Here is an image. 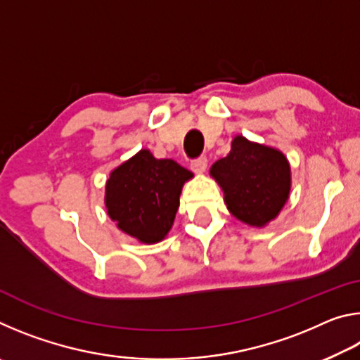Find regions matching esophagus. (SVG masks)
Instances as JSON below:
<instances>
[{"instance_id": "34e87169", "label": "esophagus", "mask_w": 360, "mask_h": 360, "mask_svg": "<svg viewBox=\"0 0 360 360\" xmlns=\"http://www.w3.org/2000/svg\"><path fill=\"white\" fill-rule=\"evenodd\" d=\"M206 167H208V158H206V157L195 158V160L191 163L192 172L197 173V174L205 173V172H206Z\"/></svg>"}]
</instances>
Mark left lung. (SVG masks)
Wrapping results in <instances>:
<instances>
[{
  "label": "left lung",
  "mask_w": 360,
  "mask_h": 360,
  "mask_svg": "<svg viewBox=\"0 0 360 360\" xmlns=\"http://www.w3.org/2000/svg\"><path fill=\"white\" fill-rule=\"evenodd\" d=\"M210 174L222 187L229 211L238 221L264 227L283 210L290 192V167L281 150L235 136L227 157Z\"/></svg>",
  "instance_id": "1"
}]
</instances>
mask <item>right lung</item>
I'll return each instance as SVG.
<instances>
[{
	"mask_svg": "<svg viewBox=\"0 0 360 360\" xmlns=\"http://www.w3.org/2000/svg\"><path fill=\"white\" fill-rule=\"evenodd\" d=\"M188 169L172 158H155L148 149L114 168L106 181L108 216L124 233L152 245L168 235L179 208Z\"/></svg>",
	"mask_w": 360,
	"mask_h": 360,
	"instance_id": "obj_1",
	"label": "right lung"
}]
</instances>
